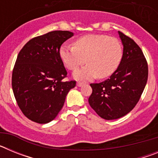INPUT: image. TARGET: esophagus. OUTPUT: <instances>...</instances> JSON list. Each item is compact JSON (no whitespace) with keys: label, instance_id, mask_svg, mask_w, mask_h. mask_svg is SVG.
I'll return each mask as SVG.
<instances>
[{"label":"esophagus","instance_id":"esophagus-1","mask_svg":"<svg viewBox=\"0 0 158 158\" xmlns=\"http://www.w3.org/2000/svg\"><path fill=\"white\" fill-rule=\"evenodd\" d=\"M84 82H81V81H77V85L78 86V87H81V86H82L84 85Z\"/></svg>","mask_w":158,"mask_h":158}]
</instances>
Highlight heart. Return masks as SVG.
<instances>
[{
    "label": "heart",
    "instance_id": "b5f03b06",
    "mask_svg": "<svg viewBox=\"0 0 158 158\" xmlns=\"http://www.w3.org/2000/svg\"><path fill=\"white\" fill-rule=\"evenodd\" d=\"M74 46L62 45L60 58L70 70H76L86 62L88 65L75 72L78 79H91L111 76L118 67L123 58L120 41L107 35L89 34L81 36L73 43Z\"/></svg>",
    "mask_w": 158,
    "mask_h": 158
}]
</instances>
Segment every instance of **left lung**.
Returning <instances> with one entry per match:
<instances>
[{"mask_svg":"<svg viewBox=\"0 0 158 158\" xmlns=\"http://www.w3.org/2000/svg\"><path fill=\"white\" fill-rule=\"evenodd\" d=\"M123 45L121 62L110 78L90 84L89 105L101 118L111 120L126 115L135 107L148 79V64L139 46L118 31Z\"/></svg>","mask_w":158,"mask_h":158,"instance_id":"1","label":"left lung"}]
</instances>
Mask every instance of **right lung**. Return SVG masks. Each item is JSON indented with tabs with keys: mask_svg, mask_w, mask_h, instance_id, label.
Segmentation results:
<instances>
[{
	"mask_svg": "<svg viewBox=\"0 0 158 158\" xmlns=\"http://www.w3.org/2000/svg\"><path fill=\"white\" fill-rule=\"evenodd\" d=\"M73 35L69 31H50L29 40L18 54L12 91L19 109L33 122L52 121L76 85V81H64L67 71L59 55L62 43Z\"/></svg>",
	"mask_w": 158,
	"mask_h": 158,
	"instance_id": "right-lung-1",
	"label": "right lung"
}]
</instances>
